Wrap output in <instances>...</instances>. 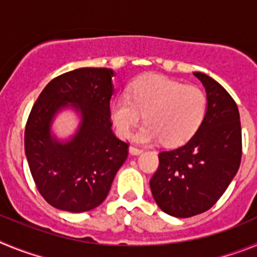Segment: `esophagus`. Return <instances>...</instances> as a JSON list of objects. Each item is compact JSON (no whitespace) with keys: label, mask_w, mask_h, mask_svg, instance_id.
<instances>
[{"label":"esophagus","mask_w":257,"mask_h":257,"mask_svg":"<svg viewBox=\"0 0 257 257\" xmlns=\"http://www.w3.org/2000/svg\"><path fill=\"white\" fill-rule=\"evenodd\" d=\"M128 152H130L131 156H139V154H142L144 151L139 148H135V147H130V148H128Z\"/></svg>","instance_id":"34e87169"}]
</instances>
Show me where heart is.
<instances>
[{
	"label": "heart",
	"instance_id": "obj_1",
	"mask_svg": "<svg viewBox=\"0 0 257 257\" xmlns=\"http://www.w3.org/2000/svg\"><path fill=\"white\" fill-rule=\"evenodd\" d=\"M207 99L196 86L161 74L135 79L126 95L115 96L109 105L115 133L128 138L144 113V124L134 139L142 144L162 140L179 145L192 139L205 119Z\"/></svg>",
	"mask_w": 257,
	"mask_h": 257
}]
</instances>
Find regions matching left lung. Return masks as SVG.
<instances>
[{
    "mask_svg": "<svg viewBox=\"0 0 257 257\" xmlns=\"http://www.w3.org/2000/svg\"><path fill=\"white\" fill-rule=\"evenodd\" d=\"M206 90L205 119L183 147L161 152L151 190L163 212L190 217L212 207L239 169L242 133L238 106L210 76L194 72Z\"/></svg>",
    "mask_w": 257,
    "mask_h": 257,
    "instance_id": "1",
    "label": "left lung"
}]
</instances>
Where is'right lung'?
<instances>
[{
  "mask_svg": "<svg viewBox=\"0 0 257 257\" xmlns=\"http://www.w3.org/2000/svg\"><path fill=\"white\" fill-rule=\"evenodd\" d=\"M114 72L79 68L47 83L28 117L24 148L38 192L47 203L68 212H85L106 198L127 158V143L113 134L109 103ZM72 108L80 118L65 141L52 133L56 115Z\"/></svg>",
  "mask_w": 257,
  "mask_h": 257,
  "instance_id": "1",
  "label": "right lung"
}]
</instances>
